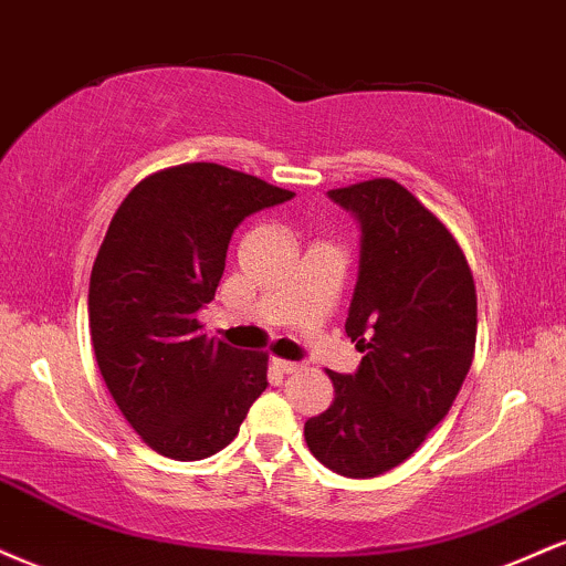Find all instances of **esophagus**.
<instances>
[{
	"instance_id": "1",
	"label": "esophagus",
	"mask_w": 566,
	"mask_h": 566,
	"mask_svg": "<svg viewBox=\"0 0 566 566\" xmlns=\"http://www.w3.org/2000/svg\"><path fill=\"white\" fill-rule=\"evenodd\" d=\"M272 365H275L281 374H296V370H302V365L294 363V360H281V357H272Z\"/></svg>"
}]
</instances>
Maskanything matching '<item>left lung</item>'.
<instances>
[{
	"mask_svg": "<svg viewBox=\"0 0 566 566\" xmlns=\"http://www.w3.org/2000/svg\"><path fill=\"white\" fill-rule=\"evenodd\" d=\"M363 228L347 334L355 376L328 370L334 402L304 423L312 455L368 480L400 467L448 416L476 344V289L461 243L397 179L328 192Z\"/></svg>",
	"mask_w": 566,
	"mask_h": 566,
	"instance_id": "1",
	"label": "left lung"
}]
</instances>
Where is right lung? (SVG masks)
Listing matches in <instances>:
<instances>
[{"mask_svg":"<svg viewBox=\"0 0 566 566\" xmlns=\"http://www.w3.org/2000/svg\"><path fill=\"white\" fill-rule=\"evenodd\" d=\"M294 196L222 164H179L139 179L113 214L90 277L97 368L139 440L201 461L235 440L268 389V352L203 334L232 230Z\"/></svg>","mask_w":566,"mask_h":566,"instance_id":"add662e5","label":"right lung"}]
</instances>
